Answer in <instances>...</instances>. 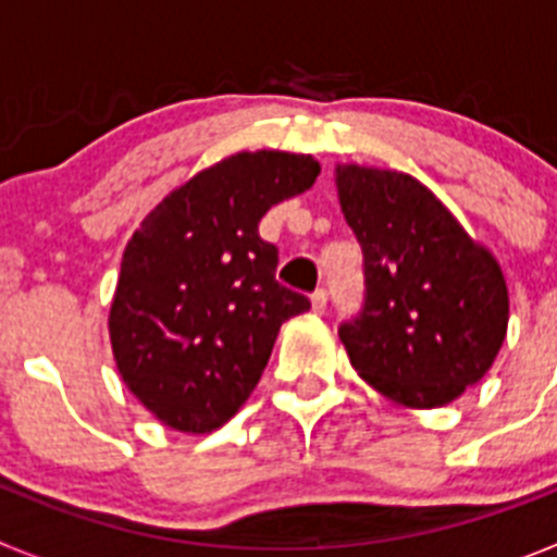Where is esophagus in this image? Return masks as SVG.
Instances as JSON below:
<instances>
[{"label":"esophagus","instance_id":"obj_1","mask_svg":"<svg viewBox=\"0 0 557 557\" xmlns=\"http://www.w3.org/2000/svg\"><path fill=\"white\" fill-rule=\"evenodd\" d=\"M326 304H329V293L326 289H318V293H312V309L318 314L326 312Z\"/></svg>","mask_w":557,"mask_h":557}]
</instances>
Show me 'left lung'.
<instances>
[{
    "instance_id": "1",
    "label": "left lung",
    "mask_w": 557,
    "mask_h": 557,
    "mask_svg": "<svg viewBox=\"0 0 557 557\" xmlns=\"http://www.w3.org/2000/svg\"><path fill=\"white\" fill-rule=\"evenodd\" d=\"M337 198L366 273L362 312L339 326L351 366L396 405H449L488 373L508 334L499 264L405 172L339 164Z\"/></svg>"
}]
</instances>
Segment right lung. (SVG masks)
Masks as SVG:
<instances>
[{
	"mask_svg": "<svg viewBox=\"0 0 557 557\" xmlns=\"http://www.w3.org/2000/svg\"><path fill=\"white\" fill-rule=\"evenodd\" d=\"M318 172L312 156L236 152L170 191L131 236L108 332L122 382L161 424L223 426L253 393L282 323L309 309L275 282L278 250L259 223Z\"/></svg>",
	"mask_w": 557,
	"mask_h": 557,
	"instance_id": "right-lung-1",
	"label": "right lung"
}]
</instances>
